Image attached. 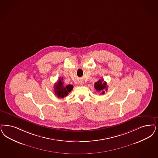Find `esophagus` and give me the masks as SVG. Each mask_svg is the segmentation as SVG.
Returning a JSON list of instances; mask_svg holds the SVG:
<instances>
[{
  "label": "esophagus",
  "instance_id": "esophagus-1",
  "mask_svg": "<svg viewBox=\"0 0 158 158\" xmlns=\"http://www.w3.org/2000/svg\"><path fill=\"white\" fill-rule=\"evenodd\" d=\"M81 85H82V83H81Z\"/></svg>",
  "mask_w": 158,
  "mask_h": 158
}]
</instances>
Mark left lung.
<instances>
[{
    "label": "left lung",
    "instance_id": "obj_1",
    "mask_svg": "<svg viewBox=\"0 0 158 158\" xmlns=\"http://www.w3.org/2000/svg\"><path fill=\"white\" fill-rule=\"evenodd\" d=\"M94 88L98 92H102V94H104L105 92L104 90H106V91L107 90V83L104 81L103 79H99L98 81L94 83Z\"/></svg>",
    "mask_w": 158,
    "mask_h": 158
}]
</instances>
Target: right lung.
Returning <instances> with one entry per match:
<instances>
[{
    "mask_svg": "<svg viewBox=\"0 0 158 158\" xmlns=\"http://www.w3.org/2000/svg\"><path fill=\"white\" fill-rule=\"evenodd\" d=\"M63 78H59V81L54 85V92L55 94L59 98H64L68 95V93L71 92L73 89V86L68 85L66 86L64 85L62 82Z\"/></svg>",
    "mask_w": 158,
    "mask_h": 158,
    "instance_id": "add662e5",
    "label": "right lung"
}]
</instances>
